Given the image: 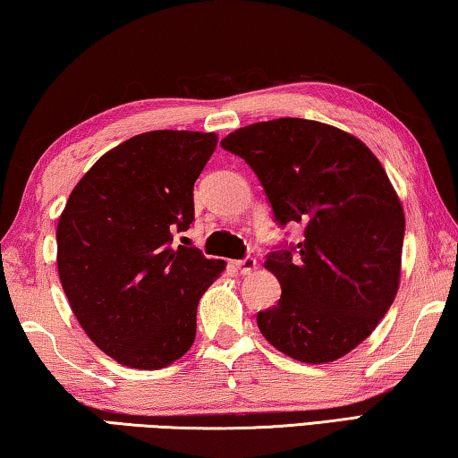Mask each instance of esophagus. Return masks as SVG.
<instances>
[{"label": "esophagus", "mask_w": 458, "mask_h": 458, "mask_svg": "<svg viewBox=\"0 0 458 458\" xmlns=\"http://www.w3.org/2000/svg\"><path fill=\"white\" fill-rule=\"evenodd\" d=\"M256 266H258L256 258H243V259L235 261V267H237L239 274H251L253 269H256Z\"/></svg>", "instance_id": "obj_1"}]
</instances>
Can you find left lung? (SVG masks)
Segmentation results:
<instances>
[{"label":"left lung","mask_w":458,"mask_h":458,"mask_svg":"<svg viewBox=\"0 0 458 458\" xmlns=\"http://www.w3.org/2000/svg\"><path fill=\"white\" fill-rule=\"evenodd\" d=\"M256 172L276 221L304 239L272 251L278 304L258 312L261 335L296 361L328 363L363 343L400 286L402 202L361 140L310 119L251 123L221 140Z\"/></svg>","instance_id":"left-lung-1"}]
</instances>
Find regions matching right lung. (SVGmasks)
I'll return each instance as SVG.
<instances>
[{
  "instance_id": "right-lung-1",
  "label": "right lung",
  "mask_w": 458,
  "mask_h": 458,
  "mask_svg": "<svg viewBox=\"0 0 458 458\" xmlns=\"http://www.w3.org/2000/svg\"><path fill=\"white\" fill-rule=\"evenodd\" d=\"M216 133L156 130L125 140L74 186L56 227L60 284L103 353L162 369L197 335V306L225 269L174 245L194 221V182Z\"/></svg>"
}]
</instances>
